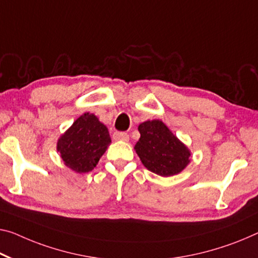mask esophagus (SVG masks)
Returning a JSON list of instances; mask_svg holds the SVG:
<instances>
[{
  "label": "esophagus",
  "mask_w": 258,
  "mask_h": 258,
  "mask_svg": "<svg viewBox=\"0 0 258 258\" xmlns=\"http://www.w3.org/2000/svg\"><path fill=\"white\" fill-rule=\"evenodd\" d=\"M113 140L114 141H124V142H126L129 140V135L126 133L115 132L113 134Z\"/></svg>",
  "instance_id": "1"
}]
</instances>
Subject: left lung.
Here are the masks:
<instances>
[{
  "instance_id": "8db88e82",
  "label": "left lung",
  "mask_w": 258,
  "mask_h": 258,
  "mask_svg": "<svg viewBox=\"0 0 258 258\" xmlns=\"http://www.w3.org/2000/svg\"><path fill=\"white\" fill-rule=\"evenodd\" d=\"M140 141L135 150L143 165L160 176L180 173L189 162L190 152L161 121H146L138 126Z\"/></svg>"
}]
</instances>
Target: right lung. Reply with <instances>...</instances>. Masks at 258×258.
<instances>
[{
	"label": "right lung",
	"instance_id": "right-lung-1",
	"mask_svg": "<svg viewBox=\"0 0 258 258\" xmlns=\"http://www.w3.org/2000/svg\"><path fill=\"white\" fill-rule=\"evenodd\" d=\"M110 144L106 125L93 114L85 113L62 135L57 151L67 166L77 173H88L96 167Z\"/></svg>",
	"mask_w": 258,
	"mask_h": 258
}]
</instances>
